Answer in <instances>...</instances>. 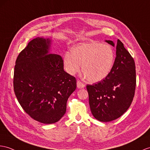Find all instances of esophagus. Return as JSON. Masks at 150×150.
I'll use <instances>...</instances> for the list:
<instances>
[{"mask_svg": "<svg viewBox=\"0 0 150 150\" xmlns=\"http://www.w3.org/2000/svg\"><path fill=\"white\" fill-rule=\"evenodd\" d=\"M85 86V85L83 83H82L81 81H77V87L78 88H83Z\"/></svg>", "mask_w": 150, "mask_h": 150, "instance_id": "esophagus-1", "label": "esophagus"}]
</instances>
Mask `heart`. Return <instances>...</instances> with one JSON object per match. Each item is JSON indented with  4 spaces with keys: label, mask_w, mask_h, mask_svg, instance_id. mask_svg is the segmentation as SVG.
<instances>
[{
    "label": "heart",
    "mask_w": 150,
    "mask_h": 150,
    "mask_svg": "<svg viewBox=\"0 0 150 150\" xmlns=\"http://www.w3.org/2000/svg\"><path fill=\"white\" fill-rule=\"evenodd\" d=\"M115 61L112 47L106 44L91 42L74 47L65 54L64 62L67 71L75 74L80 69L88 81H100L110 74Z\"/></svg>",
    "instance_id": "obj_1"
}]
</instances>
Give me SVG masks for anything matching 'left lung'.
<instances>
[{
    "label": "left lung",
    "mask_w": 150,
    "mask_h": 150,
    "mask_svg": "<svg viewBox=\"0 0 150 150\" xmlns=\"http://www.w3.org/2000/svg\"><path fill=\"white\" fill-rule=\"evenodd\" d=\"M115 46L112 41H105ZM116 57L110 74L104 79L88 85L89 104L93 116L98 121L108 122L120 117L133 100L136 85L134 58L118 39Z\"/></svg>",
    "instance_id": "obj_1"
}]
</instances>
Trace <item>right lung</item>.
I'll list each match as a JSON object with an SVG mask.
<instances>
[{
	"label": "right lung",
	"instance_id": "add662e5",
	"mask_svg": "<svg viewBox=\"0 0 150 150\" xmlns=\"http://www.w3.org/2000/svg\"><path fill=\"white\" fill-rule=\"evenodd\" d=\"M51 40L37 38L18 54L14 66V93L32 118L52 124L66 112L68 98L76 88V78L64 70L61 56L50 54Z\"/></svg>",
	"mask_w": 150,
	"mask_h": 150
}]
</instances>
